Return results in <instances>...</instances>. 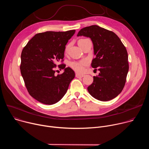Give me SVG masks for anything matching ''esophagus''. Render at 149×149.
Returning <instances> with one entry per match:
<instances>
[{
  "instance_id": "esophagus-1",
  "label": "esophagus",
  "mask_w": 149,
  "mask_h": 149,
  "mask_svg": "<svg viewBox=\"0 0 149 149\" xmlns=\"http://www.w3.org/2000/svg\"><path fill=\"white\" fill-rule=\"evenodd\" d=\"M75 76H76V77L77 78H82L84 76V75H83V74H75Z\"/></svg>"
}]
</instances>
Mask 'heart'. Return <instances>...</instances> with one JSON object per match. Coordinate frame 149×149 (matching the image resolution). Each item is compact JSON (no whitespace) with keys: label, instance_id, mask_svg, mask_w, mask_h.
Wrapping results in <instances>:
<instances>
[{"label":"heart","instance_id":"obj_1","mask_svg":"<svg viewBox=\"0 0 149 149\" xmlns=\"http://www.w3.org/2000/svg\"><path fill=\"white\" fill-rule=\"evenodd\" d=\"M84 39H81L80 40H82ZM68 47L66 48V50L67 49ZM88 64V62L86 60H82L79 61H74L71 62L70 66L76 72L81 73L84 72L85 70V67H86Z\"/></svg>","mask_w":149,"mask_h":149}]
</instances>
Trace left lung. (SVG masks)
<instances>
[{
  "instance_id": "obj_1",
  "label": "left lung",
  "mask_w": 149,
  "mask_h": 149,
  "mask_svg": "<svg viewBox=\"0 0 149 149\" xmlns=\"http://www.w3.org/2000/svg\"><path fill=\"white\" fill-rule=\"evenodd\" d=\"M77 36L90 37L92 40L95 57L91 67L99 68L100 71L88 87L89 93L102 101L114 98L122 91L129 71L128 54L125 46L114 32L97 25L81 29Z\"/></svg>"
}]
</instances>
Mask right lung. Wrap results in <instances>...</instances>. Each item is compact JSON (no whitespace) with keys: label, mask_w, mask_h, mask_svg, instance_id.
Segmentation results:
<instances>
[{"label":"right lung","mask_w":149,"mask_h":149,"mask_svg":"<svg viewBox=\"0 0 149 149\" xmlns=\"http://www.w3.org/2000/svg\"><path fill=\"white\" fill-rule=\"evenodd\" d=\"M75 30L47 31L36 34L21 53L20 72L29 94L44 104L58 102L65 94L74 71L63 63L65 45ZM65 69L62 74L54 75L55 68Z\"/></svg>","instance_id":"obj_1"}]
</instances>
